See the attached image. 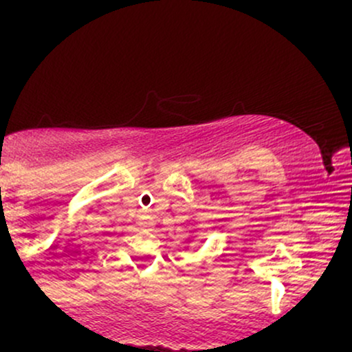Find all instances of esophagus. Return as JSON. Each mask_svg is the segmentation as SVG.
Masks as SVG:
<instances>
[{
    "instance_id": "1",
    "label": "esophagus",
    "mask_w": 352,
    "mask_h": 352,
    "mask_svg": "<svg viewBox=\"0 0 352 352\" xmlns=\"http://www.w3.org/2000/svg\"><path fill=\"white\" fill-rule=\"evenodd\" d=\"M145 225H147V223H145Z\"/></svg>"
}]
</instances>
